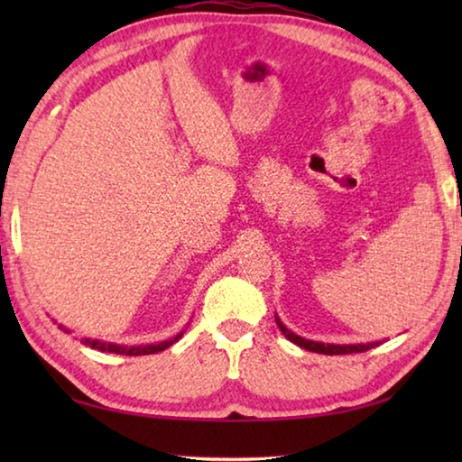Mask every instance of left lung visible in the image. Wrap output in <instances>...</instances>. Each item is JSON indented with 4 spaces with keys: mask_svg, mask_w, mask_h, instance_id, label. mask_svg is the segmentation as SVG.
<instances>
[{
    "mask_svg": "<svg viewBox=\"0 0 462 462\" xmlns=\"http://www.w3.org/2000/svg\"><path fill=\"white\" fill-rule=\"evenodd\" d=\"M275 322L279 326V330L285 334L287 340H291L297 346L311 350V353L318 355H350V353H365V350H371L374 346H379V342H366V344H324V342H314V340H306L301 336L293 334L289 328L281 322V319L275 316Z\"/></svg>",
    "mask_w": 462,
    "mask_h": 462,
    "instance_id": "obj_1",
    "label": "left lung"
}]
</instances>
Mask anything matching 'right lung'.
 <instances>
[{
	"instance_id": "obj_1",
	"label": "right lung",
	"mask_w": 462,
	"mask_h": 462,
	"mask_svg": "<svg viewBox=\"0 0 462 462\" xmlns=\"http://www.w3.org/2000/svg\"><path fill=\"white\" fill-rule=\"evenodd\" d=\"M62 328V326H60ZM65 330V328H62ZM69 332V330H65ZM181 334H177L175 338L165 340V342H159V344H144V346H122V344H114V342H101V340H91V338H83L81 342L88 344V346L101 350V353H114V355H126V356H140V355H154V353H161V350L169 348L171 344H175L179 338H181Z\"/></svg>"
}]
</instances>
